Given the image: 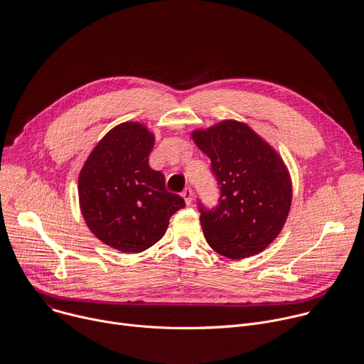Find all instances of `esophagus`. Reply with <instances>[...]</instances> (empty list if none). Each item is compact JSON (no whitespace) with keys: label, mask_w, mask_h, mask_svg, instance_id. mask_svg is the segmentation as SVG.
Wrapping results in <instances>:
<instances>
[{"label":"esophagus","mask_w":364,"mask_h":364,"mask_svg":"<svg viewBox=\"0 0 364 364\" xmlns=\"http://www.w3.org/2000/svg\"><path fill=\"white\" fill-rule=\"evenodd\" d=\"M181 197L184 199L186 205H190L193 202V190L191 188H186L183 193H181Z\"/></svg>","instance_id":"obj_1"}]
</instances>
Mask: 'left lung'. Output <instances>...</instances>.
Segmentation results:
<instances>
[{"mask_svg":"<svg viewBox=\"0 0 364 364\" xmlns=\"http://www.w3.org/2000/svg\"><path fill=\"white\" fill-rule=\"evenodd\" d=\"M191 139L210 158L220 186L219 205L199 208L208 244L230 259L266 250L282 232L291 206V178L280 154L234 119L194 129Z\"/></svg>","mask_w":364,"mask_h":364,"instance_id":"8db88e82","label":"left lung"}]
</instances>
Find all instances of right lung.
I'll return each mask as SVG.
<instances>
[{
	"label": "right lung",
	"instance_id": "add662e5",
	"mask_svg": "<svg viewBox=\"0 0 364 364\" xmlns=\"http://www.w3.org/2000/svg\"><path fill=\"white\" fill-rule=\"evenodd\" d=\"M155 136L141 122L114 126L85 159L78 199L88 229L103 244L127 254L158 242L170 218L186 206L149 167Z\"/></svg>",
	"mask_w": 364,
	"mask_h": 364
}]
</instances>
